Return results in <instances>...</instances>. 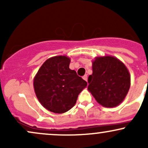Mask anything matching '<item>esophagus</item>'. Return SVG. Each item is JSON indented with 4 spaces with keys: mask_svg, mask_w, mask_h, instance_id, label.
I'll use <instances>...</instances> for the list:
<instances>
[{
    "mask_svg": "<svg viewBox=\"0 0 148 148\" xmlns=\"http://www.w3.org/2000/svg\"><path fill=\"white\" fill-rule=\"evenodd\" d=\"M83 79H84L85 81H88V75H87V74H85V75L83 76Z\"/></svg>",
    "mask_w": 148,
    "mask_h": 148,
    "instance_id": "obj_1",
    "label": "esophagus"
}]
</instances>
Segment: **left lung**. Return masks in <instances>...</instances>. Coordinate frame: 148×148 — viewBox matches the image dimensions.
<instances>
[{"mask_svg":"<svg viewBox=\"0 0 148 148\" xmlns=\"http://www.w3.org/2000/svg\"><path fill=\"white\" fill-rule=\"evenodd\" d=\"M88 90L99 104L113 108L123 102L131 85V76L122 61L105 56L92 61V74L88 76Z\"/></svg>","mask_w":148,"mask_h":148,"instance_id":"left-lung-1","label":"left lung"}]
</instances>
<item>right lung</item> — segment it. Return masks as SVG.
Returning a JSON list of instances; mask_svg holds the SVG:
<instances>
[{
	"label": "right lung",
	"instance_id": "1",
	"mask_svg": "<svg viewBox=\"0 0 148 148\" xmlns=\"http://www.w3.org/2000/svg\"><path fill=\"white\" fill-rule=\"evenodd\" d=\"M70 58L58 56L47 59L33 79L35 95L40 103L55 113H63L75 105L87 82L69 69Z\"/></svg>",
	"mask_w": 148,
	"mask_h": 148
}]
</instances>
